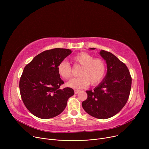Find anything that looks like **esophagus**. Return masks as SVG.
Segmentation results:
<instances>
[{
    "label": "esophagus",
    "mask_w": 149,
    "mask_h": 149,
    "mask_svg": "<svg viewBox=\"0 0 149 149\" xmlns=\"http://www.w3.org/2000/svg\"><path fill=\"white\" fill-rule=\"evenodd\" d=\"M79 91H80L79 90H74V93H75V94H78V93Z\"/></svg>",
    "instance_id": "34e87169"
}]
</instances>
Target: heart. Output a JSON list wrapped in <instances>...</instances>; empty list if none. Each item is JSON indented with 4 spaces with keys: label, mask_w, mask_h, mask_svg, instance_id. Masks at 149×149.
I'll return each mask as SVG.
<instances>
[{
    "label": "heart",
    "mask_w": 149,
    "mask_h": 149,
    "mask_svg": "<svg viewBox=\"0 0 149 149\" xmlns=\"http://www.w3.org/2000/svg\"><path fill=\"white\" fill-rule=\"evenodd\" d=\"M73 61L80 65L82 69L77 78L67 82V86L73 88H83L87 87L90 83L92 86L98 84L104 78L106 72V63L101 58H94L87 53L81 52L72 58ZM59 75L63 79H67L72 75V68L67 61L61 62L57 67Z\"/></svg>",
    "instance_id": "b5f03b06"
}]
</instances>
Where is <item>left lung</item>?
<instances>
[{
    "label": "left lung",
    "mask_w": 149,
    "mask_h": 149,
    "mask_svg": "<svg viewBox=\"0 0 149 149\" xmlns=\"http://www.w3.org/2000/svg\"><path fill=\"white\" fill-rule=\"evenodd\" d=\"M99 54L105 61L107 74L93 90L86 91L88 97L82 106L90 116L107 119L117 114L125 105L131 90L132 77L127 66L114 55L104 50Z\"/></svg>",
    "instance_id": "left-lung-1"
}]
</instances>
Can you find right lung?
<instances>
[{"label": "right lung", "instance_id": "right-lung-1", "mask_svg": "<svg viewBox=\"0 0 149 149\" xmlns=\"http://www.w3.org/2000/svg\"><path fill=\"white\" fill-rule=\"evenodd\" d=\"M72 53L69 49L54 48L36 55L24 68L19 81L22 101L35 116L48 119L60 114L74 94L72 88L59 87L63 81L57 67Z\"/></svg>", "mask_w": 149, "mask_h": 149}]
</instances>
